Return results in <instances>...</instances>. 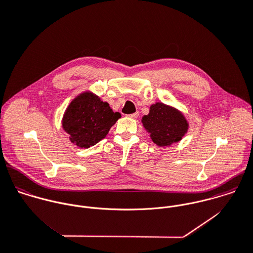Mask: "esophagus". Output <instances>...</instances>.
<instances>
[{
	"label": "esophagus",
	"instance_id": "esophagus-1",
	"mask_svg": "<svg viewBox=\"0 0 253 253\" xmlns=\"http://www.w3.org/2000/svg\"><path fill=\"white\" fill-rule=\"evenodd\" d=\"M138 116H139V113H134V114H131V115H128L127 117L128 118H130V119H137L138 118Z\"/></svg>",
	"mask_w": 253,
	"mask_h": 253
}]
</instances>
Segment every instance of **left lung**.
<instances>
[{
  "label": "left lung",
  "mask_w": 253,
  "mask_h": 253,
  "mask_svg": "<svg viewBox=\"0 0 253 253\" xmlns=\"http://www.w3.org/2000/svg\"><path fill=\"white\" fill-rule=\"evenodd\" d=\"M141 123L151 140L159 147H168L179 142L189 127L181 111L162 102L152 104L148 115L142 117Z\"/></svg>",
  "instance_id": "left-lung-1"
}]
</instances>
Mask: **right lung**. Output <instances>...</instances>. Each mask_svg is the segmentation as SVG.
<instances>
[{
	"instance_id": "obj_1",
	"label": "right lung",
	"mask_w": 253,
	"mask_h": 253,
	"mask_svg": "<svg viewBox=\"0 0 253 253\" xmlns=\"http://www.w3.org/2000/svg\"><path fill=\"white\" fill-rule=\"evenodd\" d=\"M121 117L98 95L86 90L69 104L62 119V127L70 134V141L74 145L89 148L105 138Z\"/></svg>"
}]
</instances>
